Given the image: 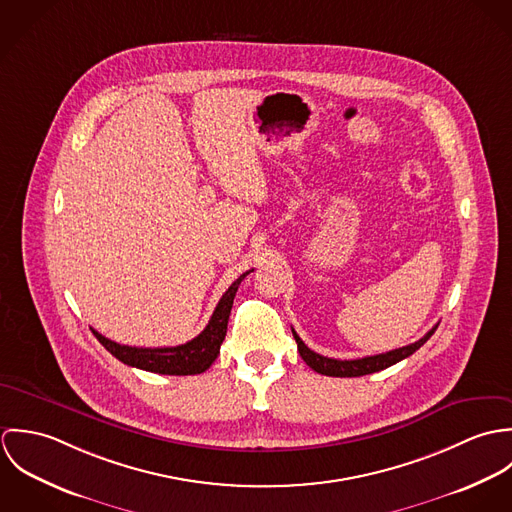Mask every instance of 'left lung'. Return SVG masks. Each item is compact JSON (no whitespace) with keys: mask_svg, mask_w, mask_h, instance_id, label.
<instances>
[{"mask_svg":"<svg viewBox=\"0 0 512 512\" xmlns=\"http://www.w3.org/2000/svg\"><path fill=\"white\" fill-rule=\"evenodd\" d=\"M438 329V325L434 329H430L420 341L412 343V345H406L402 349H394V351H388V353H382V355H374V357H363V359H355V361H339V359H329V357H323V355H317L313 353L301 339L299 335L292 329L293 339L297 343V351L301 355V359L307 363V366H311L315 372L319 374H325V376H363V374H372V372H378V370H384L388 366L396 365L400 363L402 359L414 355L432 335L434 331Z\"/></svg>","mask_w":512,"mask_h":512,"instance_id":"8db88e82","label":"left lung"}]
</instances>
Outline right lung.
<instances>
[{
	"mask_svg": "<svg viewBox=\"0 0 512 512\" xmlns=\"http://www.w3.org/2000/svg\"><path fill=\"white\" fill-rule=\"evenodd\" d=\"M252 270L244 272L238 280L232 282V286L220 297L219 305L213 311V317L209 325L189 343L177 345V347H157V349H144V347H128L114 343L92 329L94 337L104 345L108 353H112L118 361L124 365L136 366L147 372L157 374H175V376H187V374H201L209 366L215 363L219 357L220 345L226 335L228 315L232 309L234 295L238 292L240 282L250 274Z\"/></svg>",
	"mask_w": 512,
	"mask_h": 512,
	"instance_id": "obj_1",
	"label": "right lung"
}]
</instances>
